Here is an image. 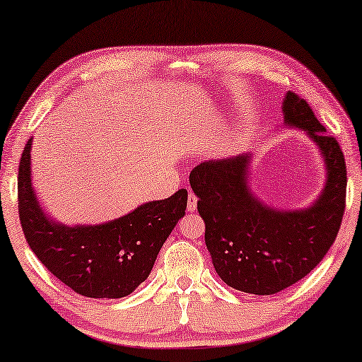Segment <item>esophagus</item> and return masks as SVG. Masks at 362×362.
I'll list each match as a JSON object with an SVG mask.
<instances>
[{"label":"esophagus","instance_id":"1","mask_svg":"<svg viewBox=\"0 0 362 362\" xmlns=\"http://www.w3.org/2000/svg\"><path fill=\"white\" fill-rule=\"evenodd\" d=\"M187 210L189 212H196L197 210V197L194 192H189L187 196Z\"/></svg>","mask_w":362,"mask_h":362}]
</instances>
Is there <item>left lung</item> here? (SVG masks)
<instances>
[{"label": "left lung", "instance_id": "obj_1", "mask_svg": "<svg viewBox=\"0 0 362 362\" xmlns=\"http://www.w3.org/2000/svg\"><path fill=\"white\" fill-rule=\"evenodd\" d=\"M283 124L304 131L319 148L327 181L309 207L281 210L251 191V153L197 165L189 182L205 223V244L228 286L275 294L314 270L340 230L346 199V163L304 98L286 92Z\"/></svg>", "mask_w": 362, "mask_h": 362}]
</instances>
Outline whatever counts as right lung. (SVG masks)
Here are the masks:
<instances>
[{"instance_id": "right-lung-1", "label": "right lung", "mask_w": 362, "mask_h": 362, "mask_svg": "<svg viewBox=\"0 0 362 362\" xmlns=\"http://www.w3.org/2000/svg\"><path fill=\"white\" fill-rule=\"evenodd\" d=\"M25 144L18 176L19 218L32 252L71 290L87 298H124L152 272L155 259L177 220L185 216L187 191L139 205L100 225H64L45 214L32 186L30 150Z\"/></svg>"}]
</instances>
